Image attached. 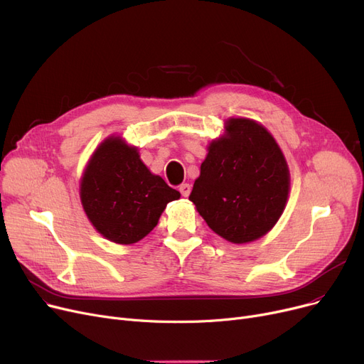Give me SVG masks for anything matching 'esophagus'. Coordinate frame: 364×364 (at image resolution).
I'll list each match as a JSON object with an SVG mask.
<instances>
[{"mask_svg":"<svg viewBox=\"0 0 364 364\" xmlns=\"http://www.w3.org/2000/svg\"><path fill=\"white\" fill-rule=\"evenodd\" d=\"M179 191H181L182 197H188V196L191 194V185H189V183H182V185L179 186Z\"/></svg>","mask_w":364,"mask_h":364,"instance_id":"obj_1","label":"esophagus"}]
</instances>
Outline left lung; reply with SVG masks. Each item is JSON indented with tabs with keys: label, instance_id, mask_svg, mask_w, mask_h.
I'll return each mask as SVG.
<instances>
[{
	"label": "left lung",
	"instance_id": "8db88e82",
	"mask_svg": "<svg viewBox=\"0 0 364 364\" xmlns=\"http://www.w3.org/2000/svg\"><path fill=\"white\" fill-rule=\"evenodd\" d=\"M211 141L189 200L213 232L229 242L262 238L282 216L289 170L274 138L250 119H229Z\"/></svg>",
	"mask_w": 364,
	"mask_h": 364
}]
</instances>
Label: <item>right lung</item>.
Returning a JSON list of instances; mask_svg holds the SVG:
<instances>
[{
	"label": "right lung",
	"instance_id": "add662e5",
	"mask_svg": "<svg viewBox=\"0 0 364 364\" xmlns=\"http://www.w3.org/2000/svg\"><path fill=\"white\" fill-rule=\"evenodd\" d=\"M181 197L139 159L136 146L109 136L95 149L80 179V201L104 238L129 245L151 232L170 201Z\"/></svg>",
	"mask_w": 364,
	"mask_h": 364
}]
</instances>
